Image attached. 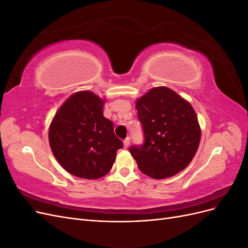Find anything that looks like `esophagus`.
Returning <instances> with one entry per match:
<instances>
[{
    "label": "esophagus",
    "instance_id": "obj_1",
    "mask_svg": "<svg viewBox=\"0 0 248 248\" xmlns=\"http://www.w3.org/2000/svg\"><path fill=\"white\" fill-rule=\"evenodd\" d=\"M129 145H130V139L127 138L126 140H124V148L127 149L129 147Z\"/></svg>",
    "mask_w": 248,
    "mask_h": 248
}]
</instances>
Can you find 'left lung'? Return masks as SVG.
<instances>
[{"label": "left lung", "mask_w": 248, "mask_h": 248, "mask_svg": "<svg viewBox=\"0 0 248 248\" xmlns=\"http://www.w3.org/2000/svg\"><path fill=\"white\" fill-rule=\"evenodd\" d=\"M136 108L145 142L129 152L139 169L153 179L183 170L196 155L202 134L191 104L170 88L156 87L137 99Z\"/></svg>", "instance_id": "obj_1"}]
</instances>
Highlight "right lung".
Listing matches in <instances>:
<instances>
[{
  "label": "right lung",
  "instance_id": "obj_1",
  "mask_svg": "<svg viewBox=\"0 0 248 248\" xmlns=\"http://www.w3.org/2000/svg\"><path fill=\"white\" fill-rule=\"evenodd\" d=\"M106 99L79 91L65 100L52 118L48 140L52 153L69 174L89 180L106 176L123 142L103 116Z\"/></svg>",
  "mask_w": 248,
  "mask_h": 248
}]
</instances>
